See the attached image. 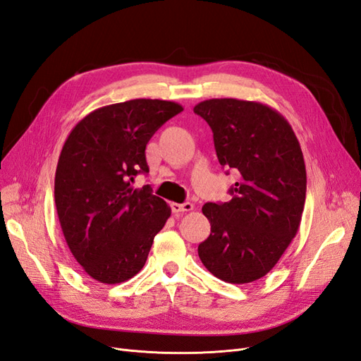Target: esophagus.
<instances>
[{"instance_id":"34e87169","label":"esophagus","mask_w":361,"mask_h":361,"mask_svg":"<svg viewBox=\"0 0 361 361\" xmlns=\"http://www.w3.org/2000/svg\"><path fill=\"white\" fill-rule=\"evenodd\" d=\"M170 207H171L173 214H182V212H190V210H192L194 204L192 203H182V204L171 203Z\"/></svg>"}]
</instances>
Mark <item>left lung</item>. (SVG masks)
Returning a JSON list of instances; mask_svg holds the SVG:
<instances>
[{
    "mask_svg": "<svg viewBox=\"0 0 361 361\" xmlns=\"http://www.w3.org/2000/svg\"><path fill=\"white\" fill-rule=\"evenodd\" d=\"M194 114L212 128L219 164L239 175L230 202L203 206L210 234L198 245V257L221 281H257L275 267L300 226L306 198L300 143L287 119L257 102L212 98Z\"/></svg>",
    "mask_w": 361,
    "mask_h": 361,
    "instance_id": "left-lung-1",
    "label": "left lung"
}]
</instances>
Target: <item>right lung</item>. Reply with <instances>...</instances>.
Here are the masks:
<instances>
[{
	"instance_id": "1",
	"label": "right lung",
	"mask_w": 361,
	"mask_h": 361,
	"mask_svg": "<svg viewBox=\"0 0 361 361\" xmlns=\"http://www.w3.org/2000/svg\"><path fill=\"white\" fill-rule=\"evenodd\" d=\"M183 110L178 103L137 98L97 109L71 130L55 173V204L73 257L102 283L126 282L142 270L171 209L134 188L149 173L146 145Z\"/></svg>"
}]
</instances>
